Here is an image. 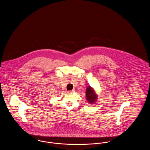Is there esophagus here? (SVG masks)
<instances>
[{
	"mask_svg": "<svg viewBox=\"0 0 150 150\" xmlns=\"http://www.w3.org/2000/svg\"><path fill=\"white\" fill-rule=\"evenodd\" d=\"M74 91L73 90V91H68V92L67 93H74Z\"/></svg>",
	"mask_w": 150,
	"mask_h": 150,
	"instance_id": "1",
	"label": "esophagus"
}]
</instances>
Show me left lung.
<instances>
[{"label": "left lung", "instance_id": "8db88e82", "mask_svg": "<svg viewBox=\"0 0 150 150\" xmlns=\"http://www.w3.org/2000/svg\"><path fill=\"white\" fill-rule=\"evenodd\" d=\"M86 100L89 104L93 105L96 103L98 99V95L93 87L90 86H87L86 88Z\"/></svg>", "mask_w": 150, "mask_h": 150}]
</instances>
